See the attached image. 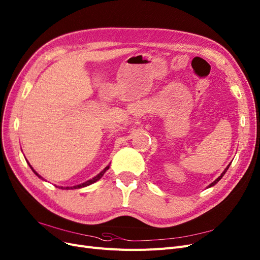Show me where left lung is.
Segmentation results:
<instances>
[{"label":"left lung","instance_id":"obj_1","mask_svg":"<svg viewBox=\"0 0 260 260\" xmlns=\"http://www.w3.org/2000/svg\"><path fill=\"white\" fill-rule=\"evenodd\" d=\"M230 165H231V164H230ZM230 165H228V166H227V168H226V169H225V170H224V172H223V173H222V174H221V176H219V177H217V178H216V179H215V180H214V181H213V182H212V183H210V184H209V188H210V186H212V185H214V184H216V183H217V182H219V181H220V180H221V179H222V177H223V176H224V174H225V173H226V172H227V170H228V168H230Z\"/></svg>","mask_w":260,"mask_h":260}]
</instances>
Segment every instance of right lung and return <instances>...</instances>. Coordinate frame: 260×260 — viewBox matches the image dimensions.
I'll use <instances>...</instances> for the list:
<instances>
[{"mask_svg": "<svg viewBox=\"0 0 260 260\" xmlns=\"http://www.w3.org/2000/svg\"><path fill=\"white\" fill-rule=\"evenodd\" d=\"M28 163V162H27ZM28 165H29V168L30 169H32V171L34 172V174L36 175V176H38V177L39 178H41V179H44L43 177H41V176L38 174V173H36L35 171H34V169L32 168V166H30V164L28 163ZM109 168H110V165H108L107 166V168L105 169V170H103V171H101L97 176H96V177H94V178H91V179H89V180H87V181H85V182H83V183H81V184H78V185H74V186H66V188H63V186H60V189H66V190H72V189H80V188H84V186H87V185H89V184H91V183H94V182H96V181H98L101 177H102V176L103 175H105V173L109 170Z\"/></svg>", "mask_w": 260, "mask_h": 260, "instance_id": "right-lung-1", "label": "right lung"}]
</instances>
